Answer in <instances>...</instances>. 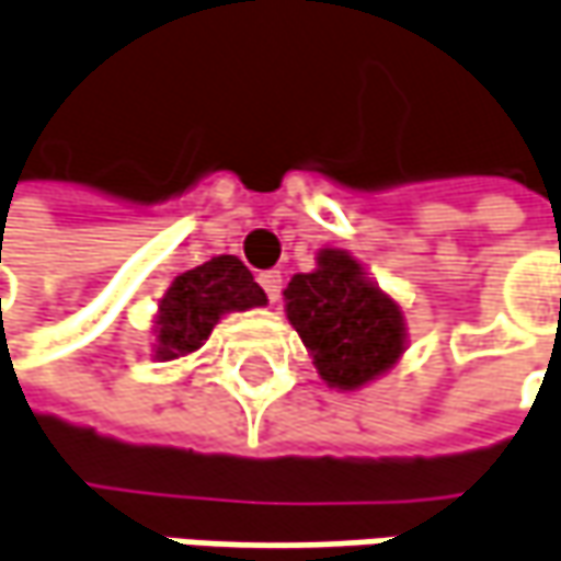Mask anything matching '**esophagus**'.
I'll return each mask as SVG.
<instances>
[{
  "label": "esophagus",
  "mask_w": 561,
  "mask_h": 561,
  "mask_svg": "<svg viewBox=\"0 0 561 561\" xmlns=\"http://www.w3.org/2000/svg\"><path fill=\"white\" fill-rule=\"evenodd\" d=\"M259 284H262V290H265L271 302H277V299H280V287H284L280 271H265V274H259Z\"/></svg>",
  "instance_id": "34e87169"
}]
</instances>
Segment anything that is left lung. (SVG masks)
Returning <instances> with one entry per match:
<instances>
[{
    "mask_svg": "<svg viewBox=\"0 0 561 561\" xmlns=\"http://www.w3.org/2000/svg\"><path fill=\"white\" fill-rule=\"evenodd\" d=\"M284 316L328 388L359 391L391 373L410 347L401 302L347 249L324 245L316 267L294 274Z\"/></svg>",
    "mask_w": 561,
    "mask_h": 561,
    "instance_id": "1",
    "label": "left lung"
}]
</instances>
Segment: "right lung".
I'll return each mask as SVG.
<instances>
[{"label": "right lung", "instance_id": "obj_1", "mask_svg": "<svg viewBox=\"0 0 561 561\" xmlns=\"http://www.w3.org/2000/svg\"><path fill=\"white\" fill-rule=\"evenodd\" d=\"M267 306L265 290L252 280V271L237 255H217L205 265L180 274L167 294L157 299L151 324V356L173 363L202 351L214 324L230 312H249Z\"/></svg>", "mask_w": 561, "mask_h": 561}]
</instances>
